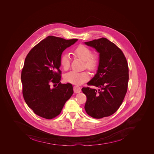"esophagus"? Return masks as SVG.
Masks as SVG:
<instances>
[{
	"instance_id": "obj_1",
	"label": "esophagus",
	"mask_w": 154,
	"mask_h": 154,
	"mask_svg": "<svg viewBox=\"0 0 154 154\" xmlns=\"http://www.w3.org/2000/svg\"><path fill=\"white\" fill-rule=\"evenodd\" d=\"M73 91L75 93H79L81 91V88L78 86H75L73 87Z\"/></svg>"
}]
</instances>
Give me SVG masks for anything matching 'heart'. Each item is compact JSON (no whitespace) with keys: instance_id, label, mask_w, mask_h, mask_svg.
<instances>
[{"instance_id":"obj_1","label":"heart","mask_w":154,"mask_h":154,"mask_svg":"<svg viewBox=\"0 0 154 154\" xmlns=\"http://www.w3.org/2000/svg\"><path fill=\"white\" fill-rule=\"evenodd\" d=\"M74 56L84 60L85 66L90 70H94L98 65V58L96 54H91V50L85 45H78L73 51ZM60 64L62 67L67 70L70 66V58L67 54L62 56L60 59ZM89 75L87 72H77L71 71L67 73L65 75L64 79L66 82L80 85L88 81Z\"/></svg>"}]
</instances>
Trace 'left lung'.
<instances>
[{"mask_svg": "<svg viewBox=\"0 0 154 154\" xmlns=\"http://www.w3.org/2000/svg\"><path fill=\"white\" fill-rule=\"evenodd\" d=\"M99 53L97 73L88 85L82 88L87 96L85 110L91 117L101 119L114 114L121 106L127 92L129 67L122 51L106 38L85 42Z\"/></svg>", "mask_w": 154, "mask_h": 154, "instance_id": "obj_1", "label": "left lung"}]
</instances>
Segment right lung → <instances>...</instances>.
Wrapping results in <instances>:
<instances>
[{
  "mask_svg": "<svg viewBox=\"0 0 154 154\" xmlns=\"http://www.w3.org/2000/svg\"><path fill=\"white\" fill-rule=\"evenodd\" d=\"M77 41L48 36L27 54L21 73L22 94L35 114L47 119L56 117L73 94L72 84L60 82L59 68L62 53ZM52 83L58 85L51 88Z\"/></svg>",
  "mask_w": 154,
  "mask_h": 154,
  "instance_id": "right-lung-1",
  "label": "right lung"
}]
</instances>
